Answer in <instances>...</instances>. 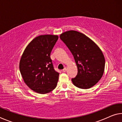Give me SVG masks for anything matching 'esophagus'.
<instances>
[{
	"instance_id": "1",
	"label": "esophagus",
	"mask_w": 122,
	"mask_h": 122,
	"mask_svg": "<svg viewBox=\"0 0 122 122\" xmlns=\"http://www.w3.org/2000/svg\"><path fill=\"white\" fill-rule=\"evenodd\" d=\"M66 71H67V68L65 67V68H64V69L62 70V71H63V72H66Z\"/></svg>"
}]
</instances>
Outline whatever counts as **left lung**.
Listing matches in <instances>:
<instances>
[{"label":"left lung","instance_id":"left-lung-1","mask_svg":"<svg viewBox=\"0 0 122 122\" xmlns=\"http://www.w3.org/2000/svg\"><path fill=\"white\" fill-rule=\"evenodd\" d=\"M60 38L72 53L77 67V74L72 78L74 85L86 89L95 85L104 71L105 58L101 49L92 39L82 33L71 30Z\"/></svg>","mask_w":122,"mask_h":122}]
</instances>
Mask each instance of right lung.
Here are the masks:
<instances>
[{"instance_id": "obj_1", "label": "right lung", "mask_w": 122, "mask_h": 122, "mask_svg": "<svg viewBox=\"0 0 122 122\" xmlns=\"http://www.w3.org/2000/svg\"><path fill=\"white\" fill-rule=\"evenodd\" d=\"M59 38L57 35H41L29 43L19 62L20 73L30 89L45 94L56 88L59 73L54 69L51 53Z\"/></svg>"}]
</instances>
